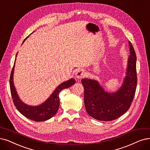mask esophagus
<instances>
[{
    "instance_id": "obj_1",
    "label": "esophagus",
    "mask_w": 150,
    "mask_h": 150,
    "mask_svg": "<svg viewBox=\"0 0 150 150\" xmlns=\"http://www.w3.org/2000/svg\"><path fill=\"white\" fill-rule=\"evenodd\" d=\"M85 71L82 69H77L76 72V78H77L78 79H82V77H83L85 76Z\"/></svg>"
}]
</instances>
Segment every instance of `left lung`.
Returning <instances> with one entry per match:
<instances>
[{"instance_id":"1","label":"left lung","mask_w":150,"mask_h":150,"mask_svg":"<svg viewBox=\"0 0 150 150\" xmlns=\"http://www.w3.org/2000/svg\"><path fill=\"white\" fill-rule=\"evenodd\" d=\"M130 55L125 76L117 91H105L97 80L84 78L81 82L84 88V105L88 115L99 121H110L121 116L132 102L137 87V57L134 47L129 41Z\"/></svg>"}]
</instances>
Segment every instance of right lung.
<instances>
[{
	"label": "right lung",
	"instance_id": "right-lung-1",
	"mask_svg": "<svg viewBox=\"0 0 150 150\" xmlns=\"http://www.w3.org/2000/svg\"><path fill=\"white\" fill-rule=\"evenodd\" d=\"M29 37V36H28ZM27 37L25 40L28 38ZM18 53L16 55L17 56ZM16 60V59H15ZM15 62L11 70L10 78V87L11 97L15 106L21 115L34 121H45L54 116L58 110L59 106V94L63 89L70 87L76 83L74 78H71L60 83L44 103L38 106L29 105L25 103L19 97L13 82V74Z\"/></svg>",
	"mask_w": 150,
	"mask_h": 150
}]
</instances>
